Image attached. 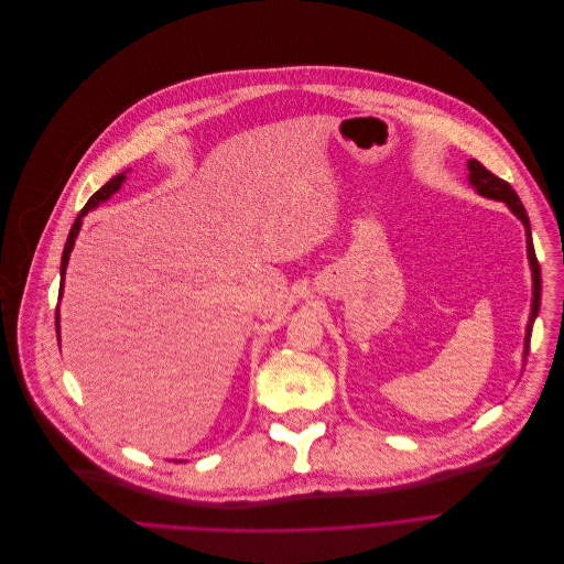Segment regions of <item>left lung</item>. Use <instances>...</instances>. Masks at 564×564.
<instances>
[{
    "instance_id": "left-lung-1",
    "label": "left lung",
    "mask_w": 564,
    "mask_h": 564,
    "mask_svg": "<svg viewBox=\"0 0 564 564\" xmlns=\"http://www.w3.org/2000/svg\"><path fill=\"white\" fill-rule=\"evenodd\" d=\"M469 182H471V186L480 195L505 202L518 215V219H522L524 229H527V251H529V262H531V273H533V302H531V317H529L527 337H524V356H527L529 354V343H531V326H533V319H535L538 308H540V264H538V258H535V251H533V242H531L529 217H527V210H524L518 193L511 188V184L505 182L502 177L494 175L478 160H469Z\"/></svg>"
}]
</instances>
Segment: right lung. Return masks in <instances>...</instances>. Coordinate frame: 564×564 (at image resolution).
Wrapping results in <instances>:
<instances>
[{
	"label": "right lung",
	"instance_id": "right-lung-1",
	"mask_svg": "<svg viewBox=\"0 0 564 564\" xmlns=\"http://www.w3.org/2000/svg\"><path fill=\"white\" fill-rule=\"evenodd\" d=\"M122 182H124V175H116L112 177L110 182H106L99 191H95L93 195H90V199L86 202V206L82 208V213L77 215V219L73 221V227H70V234H68V240H66V245H64V253H62V284H59V295H62V289H64V273H66V264H68V256H70V251H73V245H75V238H77V234H79V227H82V217L90 210V208H95L99 202H104V199H108L112 193H116L120 186H122ZM55 326H57V335H59V315H55ZM59 340V337H57Z\"/></svg>",
	"mask_w": 564,
	"mask_h": 564
}]
</instances>
